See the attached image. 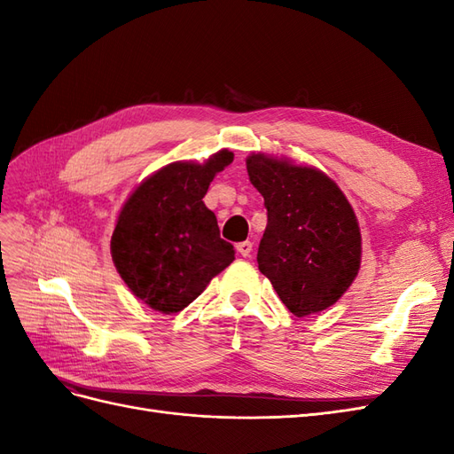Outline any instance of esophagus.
Wrapping results in <instances>:
<instances>
[{
    "mask_svg": "<svg viewBox=\"0 0 454 454\" xmlns=\"http://www.w3.org/2000/svg\"><path fill=\"white\" fill-rule=\"evenodd\" d=\"M254 250V244L250 240H244V242H239L237 244V252L242 255V257H248Z\"/></svg>",
    "mask_w": 454,
    "mask_h": 454,
    "instance_id": "esophagus-1",
    "label": "esophagus"
}]
</instances>
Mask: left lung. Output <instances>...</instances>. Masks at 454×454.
<instances>
[{
  "label": "left lung",
  "instance_id": "1",
  "mask_svg": "<svg viewBox=\"0 0 454 454\" xmlns=\"http://www.w3.org/2000/svg\"><path fill=\"white\" fill-rule=\"evenodd\" d=\"M265 199L257 265L287 310L307 316L337 303L360 270L362 235L350 202L324 172L287 159H246Z\"/></svg>",
  "mask_w": 454,
  "mask_h": 454
}]
</instances>
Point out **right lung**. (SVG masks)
I'll return each instance as SVG.
<instances>
[{
  "label": "right lung",
  "mask_w": 454,
  "mask_h": 454,
  "mask_svg": "<svg viewBox=\"0 0 454 454\" xmlns=\"http://www.w3.org/2000/svg\"><path fill=\"white\" fill-rule=\"evenodd\" d=\"M232 162L227 149L204 164L172 162L151 174L121 208L112 257L130 292L153 310H184L235 259L202 202L210 182Z\"/></svg>",
  "instance_id": "obj_1"
}]
</instances>
